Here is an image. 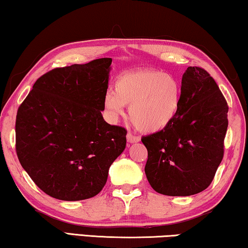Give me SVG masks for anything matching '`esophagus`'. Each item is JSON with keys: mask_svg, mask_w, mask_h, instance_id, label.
Segmentation results:
<instances>
[{"mask_svg": "<svg viewBox=\"0 0 248 248\" xmlns=\"http://www.w3.org/2000/svg\"><path fill=\"white\" fill-rule=\"evenodd\" d=\"M126 139H127V142L128 143H137V142H140V137L133 135L132 133H127Z\"/></svg>", "mask_w": 248, "mask_h": 248, "instance_id": "34e87169", "label": "esophagus"}]
</instances>
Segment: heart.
<instances>
[{"instance_id": "b5f03b06", "label": "heart", "mask_w": 248, "mask_h": 248, "mask_svg": "<svg viewBox=\"0 0 248 248\" xmlns=\"http://www.w3.org/2000/svg\"><path fill=\"white\" fill-rule=\"evenodd\" d=\"M147 134L162 132L176 119L182 105V83L176 76L154 68L122 73L114 83V92L105 94L104 108L112 119L123 115Z\"/></svg>"}]
</instances>
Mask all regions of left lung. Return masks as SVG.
<instances>
[{"label":"left lung","mask_w":248,"mask_h":248,"mask_svg":"<svg viewBox=\"0 0 248 248\" xmlns=\"http://www.w3.org/2000/svg\"><path fill=\"white\" fill-rule=\"evenodd\" d=\"M228 105L204 68L189 66L182 78L181 111L166 129L143 136L145 174L154 190L189 196L206 189L224 156Z\"/></svg>","instance_id":"8db88e82"}]
</instances>
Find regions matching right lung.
I'll use <instances>...</instances> for the list:
<instances>
[{
    "label": "right lung",
    "instance_id": "obj_1",
    "mask_svg": "<svg viewBox=\"0 0 248 248\" xmlns=\"http://www.w3.org/2000/svg\"><path fill=\"white\" fill-rule=\"evenodd\" d=\"M112 59L58 67L42 75L17 109L16 154L47 195L81 201L104 187L126 146V129L103 119Z\"/></svg>",
    "mask_w": 248,
    "mask_h": 248
}]
</instances>
